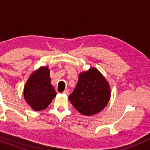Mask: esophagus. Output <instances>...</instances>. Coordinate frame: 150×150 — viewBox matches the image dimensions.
Instances as JSON below:
<instances>
[{"mask_svg":"<svg viewBox=\"0 0 150 150\" xmlns=\"http://www.w3.org/2000/svg\"><path fill=\"white\" fill-rule=\"evenodd\" d=\"M63 93L64 94H67V95H68V94L69 93V89H66V90H65Z\"/></svg>","mask_w":150,"mask_h":150,"instance_id":"34e87169","label":"esophagus"}]
</instances>
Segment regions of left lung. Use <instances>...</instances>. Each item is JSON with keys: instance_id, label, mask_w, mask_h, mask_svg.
<instances>
[{"instance_id": "obj_1", "label": "left lung", "mask_w": 150, "mask_h": 150, "mask_svg": "<svg viewBox=\"0 0 150 150\" xmlns=\"http://www.w3.org/2000/svg\"><path fill=\"white\" fill-rule=\"evenodd\" d=\"M109 84L96 68L80 74L78 83L69 99L74 107L84 115L101 111L110 100Z\"/></svg>"}]
</instances>
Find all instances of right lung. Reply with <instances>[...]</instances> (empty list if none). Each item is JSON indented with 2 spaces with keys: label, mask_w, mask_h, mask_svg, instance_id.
<instances>
[{
  "label": "right lung",
  "mask_w": 150,
  "mask_h": 150,
  "mask_svg": "<svg viewBox=\"0 0 150 150\" xmlns=\"http://www.w3.org/2000/svg\"><path fill=\"white\" fill-rule=\"evenodd\" d=\"M50 82V70L47 67H41L30 76L25 86L24 97L33 110H45L56 96Z\"/></svg>",
  "instance_id": "right-lung-1"
}]
</instances>
